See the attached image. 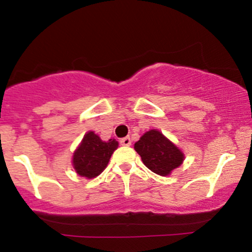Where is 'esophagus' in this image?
Instances as JSON below:
<instances>
[{
  "mask_svg": "<svg viewBox=\"0 0 252 252\" xmlns=\"http://www.w3.org/2000/svg\"><path fill=\"white\" fill-rule=\"evenodd\" d=\"M120 143H121V146L129 147L130 144H131V140H130V137H123L120 140Z\"/></svg>",
  "mask_w": 252,
  "mask_h": 252,
  "instance_id": "34e87169",
  "label": "esophagus"
}]
</instances>
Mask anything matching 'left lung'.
<instances>
[{"label":"left lung","instance_id":"obj_1","mask_svg":"<svg viewBox=\"0 0 252 252\" xmlns=\"http://www.w3.org/2000/svg\"><path fill=\"white\" fill-rule=\"evenodd\" d=\"M134 148L141 156L147 168L158 175H169L173 169L184 162V153L174 143L164 137L158 130H149L144 134Z\"/></svg>","mask_w":252,"mask_h":252}]
</instances>
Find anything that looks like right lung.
I'll use <instances>...</instances> for the list:
<instances>
[{
    "instance_id": "right-lung-1",
    "label": "right lung",
    "mask_w": 252,
    "mask_h": 252,
    "mask_svg": "<svg viewBox=\"0 0 252 252\" xmlns=\"http://www.w3.org/2000/svg\"><path fill=\"white\" fill-rule=\"evenodd\" d=\"M117 147L118 142L114 138L102 141L94 131H89L73 153L72 164L77 174L86 179L96 178L106 168Z\"/></svg>"
}]
</instances>
